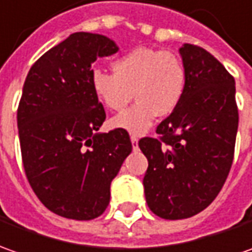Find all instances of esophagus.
Listing matches in <instances>:
<instances>
[{
	"mask_svg": "<svg viewBox=\"0 0 252 252\" xmlns=\"http://www.w3.org/2000/svg\"><path fill=\"white\" fill-rule=\"evenodd\" d=\"M131 142H132L134 149H136V148H138V138H136L135 135H132V136H131Z\"/></svg>",
	"mask_w": 252,
	"mask_h": 252,
	"instance_id": "esophagus-1",
	"label": "esophagus"
}]
</instances>
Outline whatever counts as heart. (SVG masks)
Returning a JSON list of instances; mask_svg holds the SVG:
<instances>
[{"instance_id": "obj_1", "label": "heart", "mask_w": 252, "mask_h": 252, "mask_svg": "<svg viewBox=\"0 0 252 252\" xmlns=\"http://www.w3.org/2000/svg\"><path fill=\"white\" fill-rule=\"evenodd\" d=\"M111 68L113 74L92 71V92L111 111H123L134 93L136 103L111 121L113 126L129 134L146 132L158 116L173 114L184 97L186 66L170 51L135 48L114 60Z\"/></svg>"}]
</instances>
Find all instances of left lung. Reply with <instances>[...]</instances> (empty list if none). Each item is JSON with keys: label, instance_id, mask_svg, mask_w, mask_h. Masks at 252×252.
I'll return each mask as SVG.
<instances>
[{"label": "left lung", "instance_id": "1", "mask_svg": "<svg viewBox=\"0 0 252 252\" xmlns=\"http://www.w3.org/2000/svg\"><path fill=\"white\" fill-rule=\"evenodd\" d=\"M178 51L187 71L184 97L158 126L159 138L138 143L149 163L148 206L169 220L212 204L229 176L239 126L234 78L204 48L184 44Z\"/></svg>", "mask_w": 252, "mask_h": 252}]
</instances>
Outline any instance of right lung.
Wrapping results in <instances>:
<instances>
[{
  "mask_svg": "<svg viewBox=\"0 0 252 252\" xmlns=\"http://www.w3.org/2000/svg\"><path fill=\"white\" fill-rule=\"evenodd\" d=\"M118 46L76 32L33 64L18 107L26 177L41 204L66 219L91 220L106 211L110 184L132 151L129 135L99 132L106 113L91 88L92 64Z\"/></svg>",
  "mask_w": 252,
  "mask_h": 252,
  "instance_id": "obj_1",
  "label": "right lung"
}]
</instances>
